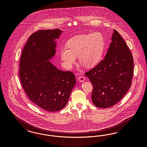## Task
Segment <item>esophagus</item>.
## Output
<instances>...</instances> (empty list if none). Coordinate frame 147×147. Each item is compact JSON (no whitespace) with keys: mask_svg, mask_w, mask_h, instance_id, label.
<instances>
[{"mask_svg":"<svg viewBox=\"0 0 147 147\" xmlns=\"http://www.w3.org/2000/svg\"><path fill=\"white\" fill-rule=\"evenodd\" d=\"M78 80H79V81H80L81 82H84V81H85V78L84 76H81L79 77Z\"/></svg>","mask_w":147,"mask_h":147,"instance_id":"obj_1","label":"esophagus"}]
</instances>
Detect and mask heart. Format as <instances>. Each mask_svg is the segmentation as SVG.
Here are the masks:
<instances>
[{
	"mask_svg": "<svg viewBox=\"0 0 147 147\" xmlns=\"http://www.w3.org/2000/svg\"><path fill=\"white\" fill-rule=\"evenodd\" d=\"M67 46L60 49V57L64 67L71 68L78 56L79 62L87 68H92L100 62L105 47V39L99 32L72 38Z\"/></svg>",
	"mask_w": 147,
	"mask_h": 147,
	"instance_id": "heart-1",
	"label": "heart"
}]
</instances>
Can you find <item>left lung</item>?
I'll return each instance as SVG.
<instances>
[{
  "mask_svg": "<svg viewBox=\"0 0 147 147\" xmlns=\"http://www.w3.org/2000/svg\"><path fill=\"white\" fill-rule=\"evenodd\" d=\"M134 73L133 56L119 33L114 30L105 59L85 73L93 88L92 100L99 108L111 107L128 91Z\"/></svg>",
  "mask_w": 147,
  "mask_h": 147,
  "instance_id": "left-lung-1",
  "label": "left lung"
}]
</instances>
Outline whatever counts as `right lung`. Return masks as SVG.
<instances>
[{"instance_id":"right-lung-1","label":"right lung","mask_w":147,"mask_h":147,"mask_svg":"<svg viewBox=\"0 0 147 147\" xmlns=\"http://www.w3.org/2000/svg\"><path fill=\"white\" fill-rule=\"evenodd\" d=\"M60 29L39 30L32 34L22 50L19 71L27 96L49 111L62 109L76 85L73 73L59 70L49 60L55 54Z\"/></svg>"}]
</instances>
